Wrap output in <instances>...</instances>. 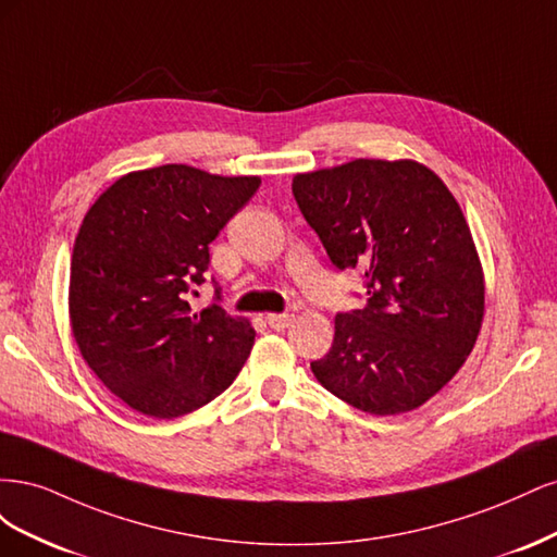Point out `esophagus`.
Listing matches in <instances>:
<instances>
[{"mask_svg":"<svg viewBox=\"0 0 557 557\" xmlns=\"http://www.w3.org/2000/svg\"><path fill=\"white\" fill-rule=\"evenodd\" d=\"M267 318V323H269V327H274V330H285L288 327L290 323H293V313H267L264 315Z\"/></svg>","mask_w":557,"mask_h":557,"instance_id":"1","label":"esophagus"}]
</instances>
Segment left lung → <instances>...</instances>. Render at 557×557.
I'll list each match as a JSON object with an SVG mask.
<instances>
[{"mask_svg":"<svg viewBox=\"0 0 557 557\" xmlns=\"http://www.w3.org/2000/svg\"><path fill=\"white\" fill-rule=\"evenodd\" d=\"M293 195L339 269L360 267L369 305L334 318L318 383L372 416L407 413L474 348L485 281L458 199L416 160L358 158L295 174Z\"/></svg>","mask_w":557,"mask_h":557,"instance_id":"1","label":"left lung"}]
</instances>
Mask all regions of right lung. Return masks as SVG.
<instances>
[{
    "mask_svg": "<svg viewBox=\"0 0 557 557\" xmlns=\"http://www.w3.org/2000/svg\"><path fill=\"white\" fill-rule=\"evenodd\" d=\"M260 188L162 164L111 183L88 209L70 269V323L83 360L129 409L178 418L232 385L256 330L213 305L193 311L209 244ZM218 293V290H215Z\"/></svg>",
    "mask_w": 557,
    "mask_h": 557,
    "instance_id": "right-lung-1",
    "label": "right lung"
}]
</instances>
